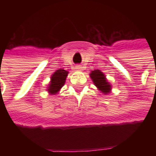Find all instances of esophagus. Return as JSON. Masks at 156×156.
<instances>
[{"label":"esophagus","instance_id":"obj_1","mask_svg":"<svg viewBox=\"0 0 156 156\" xmlns=\"http://www.w3.org/2000/svg\"><path fill=\"white\" fill-rule=\"evenodd\" d=\"M83 67H82L81 65H77V66H75V69L76 70H81Z\"/></svg>","mask_w":156,"mask_h":156}]
</instances>
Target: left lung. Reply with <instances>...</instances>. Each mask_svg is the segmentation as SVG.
<instances>
[{
  "instance_id": "1",
  "label": "left lung",
  "mask_w": 156,
  "mask_h": 156,
  "mask_svg": "<svg viewBox=\"0 0 156 156\" xmlns=\"http://www.w3.org/2000/svg\"><path fill=\"white\" fill-rule=\"evenodd\" d=\"M90 78L94 82V85L98 88L99 91L104 93L105 94H107L111 91V85L107 81L105 74L100 70L96 69L91 72Z\"/></svg>"
}]
</instances>
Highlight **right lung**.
<instances>
[{"mask_svg":"<svg viewBox=\"0 0 156 156\" xmlns=\"http://www.w3.org/2000/svg\"><path fill=\"white\" fill-rule=\"evenodd\" d=\"M68 74V72L64 69H58L51 75V81L48 87V91L50 94L54 95L64 85L66 78Z\"/></svg>","mask_w":156,"mask_h":156,"instance_id":"1","label":"right lung"}]
</instances>
